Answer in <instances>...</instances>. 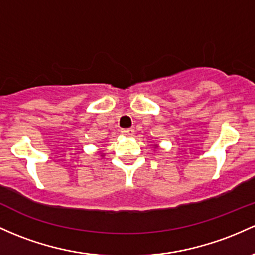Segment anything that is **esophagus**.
Listing matches in <instances>:
<instances>
[{"instance_id":"34e87169","label":"esophagus","mask_w":255,"mask_h":255,"mask_svg":"<svg viewBox=\"0 0 255 255\" xmlns=\"http://www.w3.org/2000/svg\"><path fill=\"white\" fill-rule=\"evenodd\" d=\"M121 133L125 134V135H133L134 129L133 128H127V129H122Z\"/></svg>"}]
</instances>
